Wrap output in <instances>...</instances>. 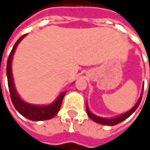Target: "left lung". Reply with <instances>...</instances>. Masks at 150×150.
I'll return each mask as SVG.
<instances>
[{
  "label": "left lung",
  "instance_id": "obj_1",
  "mask_svg": "<svg viewBox=\"0 0 150 150\" xmlns=\"http://www.w3.org/2000/svg\"><path fill=\"white\" fill-rule=\"evenodd\" d=\"M142 96H141V98L139 99L138 102L135 104V106L130 109L128 112L119 115V116H116V117H114V118H103V117H100V116H97V115H95L94 114H92L89 108H88V106L86 104V111H87V115H89V117L93 120L95 123H97V124H100V125H115L117 124H119L123 121H125L126 118H128V117L137 109V108L139 107V105H140L141 101H142Z\"/></svg>",
  "mask_w": 150,
  "mask_h": 150
}]
</instances>
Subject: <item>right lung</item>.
Segmentation results:
<instances>
[{"label": "right lung", "mask_w": 150, "mask_h": 150, "mask_svg": "<svg viewBox=\"0 0 150 150\" xmlns=\"http://www.w3.org/2000/svg\"><path fill=\"white\" fill-rule=\"evenodd\" d=\"M26 35H22L15 43L13 46L12 50L10 51L9 56L8 58V62H7V77H8V86L9 90V94H10V99L15 107V108L23 116L26 117L27 119L32 120V121H43V120H49L51 119L52 117H54L61 106L63 98L66 94L65 92H62L58 99L50 105L48 106H35V105H31L28 104L25 101H23L19 96L18 95L16 91V88L14 85L13 78H12V72H11V62H12V58L13 54L16 50V48L19 42Z\"/></svg>", "instance_id": "right-lung-1"}]
</instances>
